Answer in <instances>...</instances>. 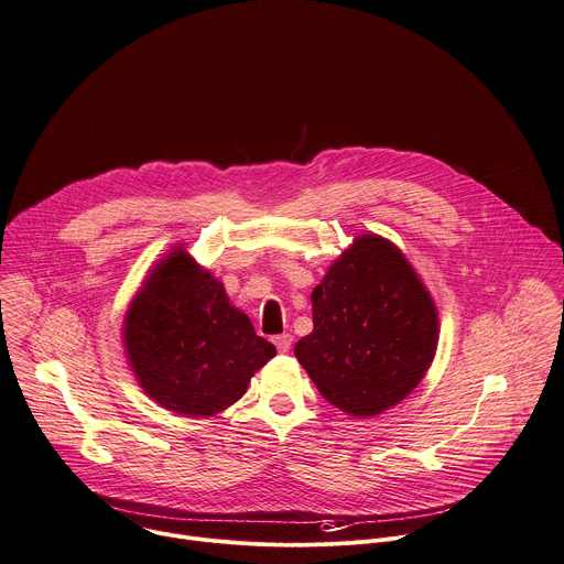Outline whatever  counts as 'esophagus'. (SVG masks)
Returning a JSON list of instances; mask_svg holds the SVG:
<instances>
[{
	"label": "esophagus",
	"instance_id": "esophagus-1",
	"mask_svg": "<svg viewBox=\"0 0 564 564\" xmlns=\"http://www.w3.org/2000/svg\"><path fill=\"white\" fill-rule=\"evenodd\" d=\"M274 345H276V349H279L281 354H288L290 347H292V334H279V336H274Z\"/></svg>",
	"mask_w": 564,
	"mask_h": 564
}]
</instances>
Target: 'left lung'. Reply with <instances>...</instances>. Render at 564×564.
I'll list each match as a JSON object with an SVG mask.
<instances>
[{
	"instance_id": "8db88e82",
	"label": "left lung",
	"mask_w": 564,
	"mask_h": 564,
	"mask_svg": "<svg viewBox=\"0 0 564 564\" xmlns=\"http://www.w3.org/2000/svg\"><path fill=\"white\" fill-rule=\"evenodd\" d=\"M314 329L294 356L321 397L356 419L379 416L427 373L438 310L405 254L379 235H358L312 292Z\"/></svg>"
}]
</instances>
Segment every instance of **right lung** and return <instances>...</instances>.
<instances>
[{
    "label": "right lung",
    "mask_w": 564,
    "mask_h": 564,
    "mask_svg": "<svg viewBox=\"0 0 564 564\" xmlns=\"http://www.w3.org/2000/svg\"><path fill=\"white\" fill-rule=\"evenodd\" d=\"M128 365L163 410L208 419L235 405L274 354L224 283L174 246L152 265L121 327Z\"/></svg>",
    "instance_id": "obj_1"
}]
</instances>
